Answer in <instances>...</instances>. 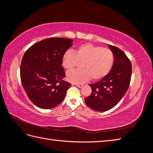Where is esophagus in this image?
I'll return each mask as SVG.
<instances>
[{"label": "esophagus", "instance_id": "esophagus-1", "mask_svg": "<svg viewBox=\"0 0 153 153\" xmlns=\"http://www.w3.org/2000/svg\"><path fill=\"white\" fill-rule=\"evenodd\" d=\"M74 85H76L78 88H82L83 87V84H81V83H74Z\"/></svg>", "mask_w": 153, "mask_h": 153}]
</instances>
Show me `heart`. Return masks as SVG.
<instances>
[{
  "mask_svg": "<svg viewBox=\"0 0 153 153\" xmlns=\"http://www.w3.org/2000/svg\"><path fill=\"white\" fill-rule=\"evenodd\" d=\"M114 62V54L108 48L91 44L81 45L73 52L67 50L62 56V66L71 70L82 64V70L69 71L67 78L74 83H83L92 78L102 79L111 69Z\"/></svg>",
  "mask_w": 153,
  "mask_h": 153,
  "instance_id": "b5f03b06",
  "label": "heart"
}]
</instances>
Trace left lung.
Instances as JSON below:
<instances>
[{"label": "left lung", "mask_w": 153, "mask_h": 153, "mask_svg": "<svg viewBox=\"0 0 153 153\" xmlns=\"http://www.w3.org/2000/svg\"><path fill=\"white\" fill-rule=\"evenodd\" d=\"M109 47L115 57L111 70L100 81L90 84L91 94L85 99L87 105L96 111L114 107L126 94L131 82L132 65L129 58L117 47Z\"/></svg>", "instance_id": "obj_1"}]
</instances>
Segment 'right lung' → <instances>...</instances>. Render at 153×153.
Wrapping results in <instances>:
<instances>
[{"label":"right lung","instance_id":"right-lung-1","mask_svg":"<svg viewBox=\"0 0 153 153\" xmlns=\"http://www.w3.org/2000/svg\"><path fill=\"white\" fill-rule=\"evenodd\" d=\"M72 40L50 38L35 43L27 50L20 64V79L28 98L41 109H52L65 98L71 83L64 79L63 54Z\"/></svg>","mask_w":153,"mask_h":153}]
</instances>
